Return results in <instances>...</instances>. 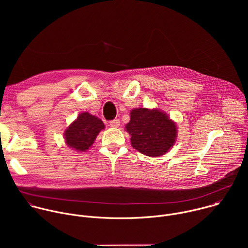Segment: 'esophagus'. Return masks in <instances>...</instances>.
I'll list each match as a JSON object with an SVG mask.
<instances>
[{
    "instance_id": "obj_1",
    "label": "esophagus",
    "mask_w": 248,
    "mask_h": 248,
    "mask_svg": "<svg viewBox=\"0 0 248 248\" xmlns=\"http://www.w3.org/2000/svg\"><path fill=\"white\" fill-rule=\"evenodd\" d=\"M110 125H111L112 127L117 128V127H119V126H120V121H119V120H117V119H115V120H113V121H111V122H110Z\"/></svg>"
}]
</instances>
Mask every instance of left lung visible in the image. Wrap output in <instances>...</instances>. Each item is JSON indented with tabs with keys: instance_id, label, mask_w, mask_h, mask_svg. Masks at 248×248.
Instances as JSON below:
<instances>
[{
	"instance_id": "left-lung-1",
	"label": "left lung",
	"mask_w": 248,
	"mask_h": 248,
	"mask_svg": "<svg viewBox=\"0 0 248 248\" xmlns=\"http://www.w3.org/2000/svg\"><path fill=\"white\" fill-rule=\"evenodd\" d=\"M134 149L149 157L166 154L174 144L178 129L169 116L158 109L136 108L125 125Z\"/></svg>"
}]
</instances>
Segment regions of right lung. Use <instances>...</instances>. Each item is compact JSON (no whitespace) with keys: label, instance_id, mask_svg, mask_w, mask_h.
Segmentation results:
<instances>
[{"label":"right lung","instance_id":"obj_1","mask_svg":"<svg viewBox=\"0 0 248 248\" xmlns=\"http://www.w3.org/2000/svg\"><path fill=\"white\" fill-rule=\"evenodd\" d=\"M104 128V123L100 119L87 112L81 113L65 129L63 133L65 143L69 148L85 152L92 146L97 135Z\"/></svg>","mask_w":248,"mask_h":248}]
</instances>
